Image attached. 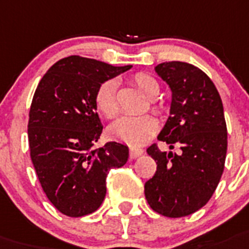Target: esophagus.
<instances>
[{
	"instance_id": "1",
	"label": "esophagus",
	"mask_w": 249,
	"mask_h": 249,
	"mask_svg": "<svg viewBox=\"0 0 249 249\" xmlns=\"http://www.w3.org/2000/svg\"><path fill=\"white\" fill-rule=\"evenodd\" d=\"M143 153H144V149H142V148L130 147V149H129L130 158H138V157H141Z\"/></svg>"
}]
</instances>
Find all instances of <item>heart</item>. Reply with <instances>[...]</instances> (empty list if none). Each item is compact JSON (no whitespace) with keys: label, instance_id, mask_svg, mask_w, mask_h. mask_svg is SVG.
Segmentation results:
<instances>
[{"label":"heart","instance_id":"obj_1","mask_svg":"<svg viewBox=\"0 0 249 249\" xmlns=\"http://www.w3.org/2000/svg\"><path fill=\"white\" fill-rule=\"evenodd\" d=\"M130 82L149 100L156 99L160 92V86L157 81L147 73H137L131 77ZM95 105L97 111L106 119H112L118 115L116 85L114 81H106L100 86L95 95ZM153 110L160 111V106L153 102ZM156 130L157 121L150 115L125 116L111 125L110 135L115 141L130 145H141L150 139Z\"/></svg>","mask_w":249,"mask_h":249}]
</instances>
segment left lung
<instances>
[{"label":"left lung","mask_w":249,"mask_h":249,"mask_svg":"<svg viewBox=\"0 0 249 249\" xmlns=\"http://www.w3.org/2000/svg\"><path fill=\"white\" fill-rule=\"evenodd\" d=\"M172 91L170 116L158 139L179 153L147 149L157 163L144 185L148 204L168 218L197 212L214 194L224 171L228 134L223 102L213 81L197 67L164 62L154 68Z\"/></svg>","instance_id":"obj_1"}]
</instances>
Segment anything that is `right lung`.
Masks as SVG:
<instances>
[{
	"mask_svg": "<svg viewBox=\"0 0 249 249\" xmlns=\"http://www.w3.org/2000/svg\"><path fill=\"white\" fill-rule=\"evenodd\" d=\"M130 68L71 55L50 67L35 89L28 124L31 162L49 201L67 216L96 212L105 199L108 171L128 160L125 144L93 145L102 133L96 92Z\"/></svg>",
	"mask_w": 249,
	"mask_h": 249,
	"instance_id": "obj_1",
	"label": "right lung"
}]
</instances>
